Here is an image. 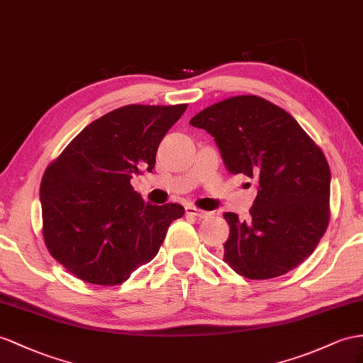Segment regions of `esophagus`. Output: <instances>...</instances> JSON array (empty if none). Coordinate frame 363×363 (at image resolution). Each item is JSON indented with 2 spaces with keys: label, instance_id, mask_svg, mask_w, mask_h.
Segmentation results:
<instances>
[{
  "label": "esophagus",
  "instance_id": "34e87169",
  "mask_svg": "<svg viewBox=\"0 0 363 363\" xmlns=\"http://www.w3.org/2000/svg\"><path fill=\"white\" fill-rule=\"evenodd\" d=\"M185 213H187V215H190V216H196V218H208L211 215L210 211L201 210V208L194 207V206H187V207H185Z\"/></svg>",
  "mask_w": 363,
  "mask_h": 363
}]
</instances>
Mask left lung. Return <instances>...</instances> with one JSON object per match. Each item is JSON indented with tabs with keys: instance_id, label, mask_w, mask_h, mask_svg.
<instances>
[{
	"instance_id": "1",
	"label": "left lung",
	"mask_w": 363,
	"mask_h": 363,
	"mask_svg": "<svg viewBox=\"0 0 363 363\" xmlns=\"http://www.w3.org/2000/svg\"><path fill=\"white\" fill-rule=\"evenodd\" d=\"M215 138L230 173L259 182L250 218L224 213V261L247 279H272L308 257L330 222V165L296 119L256 95L231 96L190 119Z\"/></svg>"
}]
</instances>
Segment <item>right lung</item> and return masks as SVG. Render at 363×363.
<instances>
[{
  "label": "right lung",
  "instance_id": "obj_1",
  "mask_svg": "<svg viewBox=\"0 0 363 363\" xmlns=\"http://www.w3.org/2000/svg\"><path fill=\"white\" fill-rule=\"evenodd\" d=\"M187 108L130 104L93 121L43 174V238L53 259L93 285H119L160 252L179 203L152 206L133 174L152 172L165 133Z\"/></svg>",
  "mask_w": 363,
  "mask_h": 363
}]
</instances>
